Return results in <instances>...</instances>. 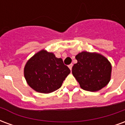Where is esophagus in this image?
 Segmentation results:
<instances>
[{
	"instance_id": "esophagus-1",
	"label": "esophagus",
	"mask_w": 125,
	"mask_h": 125,
	"mask_svg": "<svg viewBox=\"0 0 125 125\" xmlns=\"http://www.w3.org/2000/svg\"><path fill=\"white\" fill-rule=\"evenodd\" d=\"M72 66H73V64H72V63H71V64H70V65H68V67L70 69V70H72Z\"/></svg>"
}]
</instances>
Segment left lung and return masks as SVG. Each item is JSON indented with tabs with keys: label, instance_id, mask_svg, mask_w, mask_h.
I'll use <instances>...</instances> for the list:
<instances>
[{
	"label": "left lung",
	"instance_id": "1",
	"mask_svg": "<svg viewBox=\"0 0 125 125\" xmlns=\"http://www.w3.org/2000/svg\"><path fill=\"white\" fill-rule=\"evenodd\" d=\"M78 61L72 67V74L82 88L96 92L106 86L110 80L112 66L102 55L82 52L76 55Z\"/></svg>",
	"mask_w": 125,
	"mask_h": 125
}]
</instances>
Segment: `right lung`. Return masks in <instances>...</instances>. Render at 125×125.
<instances>
[{"instance_id":"obj_1","label":"right lung","mask_w":125,"mask_h":125,"mask_svg":"<svg viewBox=\"0 0 125 125\" xmlns=\"http://www.w3.org/2000/svg\"><path fill=\"white\" fill-rule=\"evenodd\" d=\"M70 73L62 58L53 53L41 50L26 63L24 76L27 84L36 92L48 94L62 86L63 80Z\"/></svg>"}]
</instances>
